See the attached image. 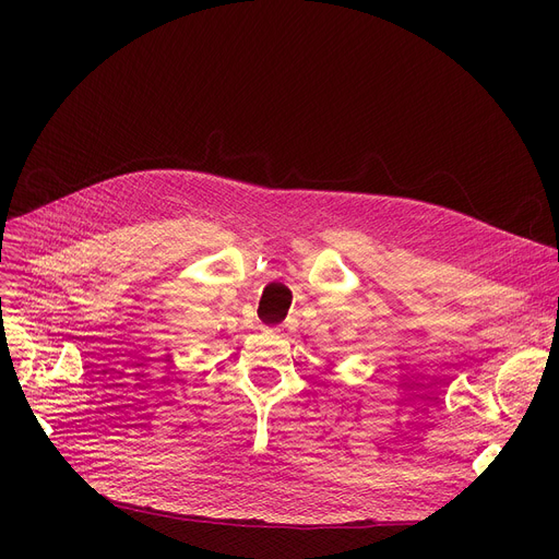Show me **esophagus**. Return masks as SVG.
<instances>
[{
  "instance_id": "obj_1",
  "label": "esophagus",
  "mask_w": 559,
  "mask_h": 559,
  "mask_svg": "<svg viewBox=\"0 0 559 559\" xmlns=\"http://www.w3.org/2000/svg\"><path fill=\"white\" fill-rule=\"evenodd\" d=\"M270 333H272V335H281V329H270Z\"/></svg>"
}]
</instances>
